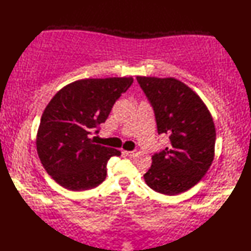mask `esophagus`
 Masks as SVG:
<instances>
[{
  "label": "esophagus",
  "mask_w": 251,
  "mask_h": 251,
  "mask_svg": "<svg viewBox=\"0 0 251 251\" xmlns=\"http://www.w3.org/2000/svg\"><path fill=\"white\" fill-rule=\"evenodd\" d=\"M124 153L129 157H134L137 155V151H124Z\"/></svg>",
  "instance_id": "1"
}]
</instances>
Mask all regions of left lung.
<instances>
[{
	"label": "left lung",
	"instance_id": "left-lung-1",
	"mask_svg": "<svg viewBox=\"0 0 251 251\" xmlns=\"http://www.w3.org/2000/svg\"><path fill=\"white\" fill-rule=\"evenodd\" d=\"M137 81L153 106L158 134L170 139L168 148L152 156L143 178L158 193H183L200 182L214 161V120L200 96L179 79L137 76Z\"/></svg>",
	"mask_w": 251,
	"mask_h": 251
}]
</instances>
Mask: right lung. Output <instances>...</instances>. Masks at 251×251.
Here are the masks:
<instances>
[{"label": "right lung", "mask_w": 251, "mask_h": 251, "mask_svg": "<svg viewBox=\"0 0 251 251\" xmlns=\"http://www.w3.org/2000/svg\"><path fill=\"white\" fill-rule=\"evenodd\" d=\"M132 82L131 76L77 79L62 87L46 105L36 134V151L58 184L84 191L103 182L108 161L121 152L96 145L90 135L108 119L115 101Z\"/></svg>", "instance_id": "add662e5"}]
</instances>
